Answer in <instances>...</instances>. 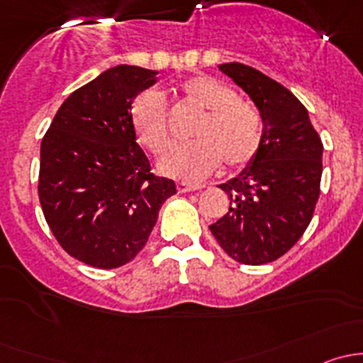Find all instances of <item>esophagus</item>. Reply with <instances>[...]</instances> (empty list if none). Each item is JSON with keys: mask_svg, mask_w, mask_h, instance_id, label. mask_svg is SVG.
Here are the masks:
<instances>
[{"mask_svg": "<svg viewBox=\"0 0 363 363\" xmlns=\"http://www.w3.org/2000/svg\"><path fill=\"white\" fill-rule=\"evenodd\" d=\"M203 186H196V184H188V182H179L177 189L179 193H189V191H196V189H202Z\"/></svg>", "mask_w": 363, "mask_h": 363, "instance_id": "obj_1", "label": "esophagus"}]
</instances>
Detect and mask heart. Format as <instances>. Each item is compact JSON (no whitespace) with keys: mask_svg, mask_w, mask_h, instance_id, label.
<instances>
[{"mask_svg":"<svg viewBox=\"0 0 363 363\" xmlns=\"http://www.w3.org/2000/svg\"><path fill=\"white\" fill-rule=\"evenodd\" d=\"M181 93L205 113L195 128L191 144L174 147L160 161V172L182 181H199L212 174L219 161L239 168L247 164L262 144V117L252 105L214 77L199 75L181 84ZM131 126L138 142L152 155L170 145L167 105L155 89L144 91L131 105Z\"/></svg>","mask_w":363,"mask_h":363,"instance_id":"heart-1","label":"heart"}]
</instances>
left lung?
<instances>
[{
	"label": "left lung",
	"instance_id": "obj_1",
	"mask_svg": "<svg viewBox=\"0 0 363 363\" xmlns=\"http://www.w3.org/2000/svg\"><path fill=\"white\" fill-rule=\"evenodd\" d=\"M218 68L251 98L263 133L255 158L219 186L230 196V211L208 228L230 258L263 265L291 250L309 226L320 196L323 144L291 91L242 63Z\"/></svg>",
	"mask_w": 363,
	"mask_h": 363
}]
</instances>
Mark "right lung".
Masks as SVG:
<instances>
[{"instance_id":"add662e5","label":"right lung","mask_w":363,"mask_h":363,"mask_svg":"<svg viewBox=\"0 0 363 363\" xmlns=\"http://www.w3.org/2000/svg\"><path fill=\"white\" fill-rule=\"evenodd\" d=\"M158 69L119 65L63 101L40 147L38 196L69 256L96 269L131 262L147 242L175 182L151 174L131 126L135 98Z\"/></svg>"}]
</instances>
